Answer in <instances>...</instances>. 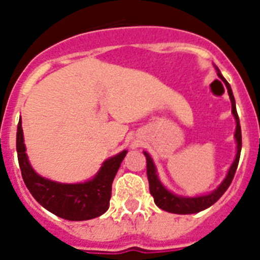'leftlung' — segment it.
<instances>
[{
    "mask_svg": "<svg viewBox=\"0 0 260 260\" xmlns=\"http://www.w3.org/2000/svg\"><path fill=\"white\" fill-rule=\"evenodd\" d=\"M219 71V69H217ZM217 75L220 77V79L222 80L228 88L229 98H231L232 103V113H233L234 118H236V142H237V155L234 158L233 164L229 168V172L225 177V180L222 181L221 185L208 195H203V197H194V198H185V197H178V195L173 194V192L168 191L164 187L160 180H158L157 173H156V167L153 164L152 158L147 152H144L147 160V177H148V183H150V192L153 197V201H155L156 206L161 210L167 211V212L172 213H178V215H190V213H197L201 212V211L206 210V208L211 207L213 203L219 201L221 198V195L226 191V189L229 187V185L232 183L236 171H237L238 161H240V155H241V148H242V135H241V125H240V118H238L237 109H236V102H234V96L232 92V88L229 86V83L225 80V78L220 74V71L217 73Z\"/></svg>",
    "mask_w": 260,
    "mask_h": 260,
    "instance_id": "1",
    "label": "left lung"
}]
</instances>
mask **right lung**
I'll use <instances>...</instances> for the list:
<instances>
[{"label":"right lung","mask_w":260,"mask_h":260,"mask_svg":"<svg viewBox=\"0 0 260 260\" xmlns=\"http://www.w3.org/2000/svg\"><path fill=\"white\" fill-rule=\"evenodd\" d=\"M17 152L23 181L32 197L45 210L58 217L70 221H83L107 212L112 183L127 151L105 160L92 180L83 183H59L39 176L27 157L20 121L17 132Z\"/></svg>","instance_id":"right-lung-1"}]
</instances>
